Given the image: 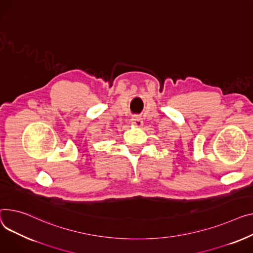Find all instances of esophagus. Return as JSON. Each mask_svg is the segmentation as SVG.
Instances as JSON below:
<instances>
[{
    "mask_svg": "<svg viewBox=\"0 0 253 253\" xmlns=\"http://www.w3.org/2000/svg\"><path fill=\"white\" fill-rule=\"evenodd\" d=\"M131 122H132V124H133L134 126H136V127H141V126L143 125V121H142V119H141V118H140L138 115L134 116V117L132 118Z\"/></svg>",
    "mask_w": 253,
    "mask_h": 253,
    "instance_id": "obj_1",
    "label": "esophagus"
}]
</instances>
